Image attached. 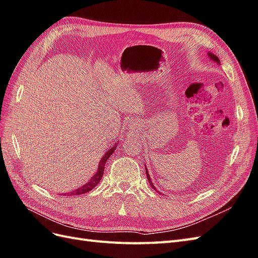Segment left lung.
I'll return each mask as SVG.
<instances>
[{"label": "left lung", "instance_id": "1", "mask_svg": "<svg viewBox=\"0 0 258 258\" xmlns=\"http://www.w3.org/2000/svg\"><path fill=\"white\" fill-rule=\"evenodd\" d=\"M208 55H209V57L211 58V60H214V61H216V62L219 63V58H218V56H217V55H215V54H211V53H208ZM146 174H147V179H148V182H149V184H150V186L156 189V187L154 186L153 182H151V180H150V177H149V173H148V171H147V170H146Z\"/></svg>", "mask_w": 258, "mask_h": 258}]
</instances>
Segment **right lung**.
<instances>
[{
  "instance_id": "add662e5",
  "label": "right lung",
  "mask_w": 258,
  "mask_h": 258,
  "mask_svg": "<svg viewBox=\"0 0 258 258\" xmlns=\"http://www.w3.org/2000/svg\"><path fill=\"white\" fill-rule=\"evenodd\" d=\"M114 149L115 147H112L108 153H105V155L102 157V159L100 160V162H99V168H98V171L96 172V174L91 177L90 181L87 182L85 184V185H83L82 187H79L75 190H73V192L71 193H68L66 195L68 196H74V195H81V194H85L89 192V190H91L92 188H94L96 185H98V183L100 182L101 177L103 175V171H104V166H105V162H107V160L110 158V156L114 153Z\"/></svg>"
}]
</instances>
